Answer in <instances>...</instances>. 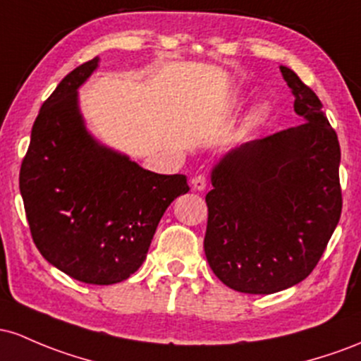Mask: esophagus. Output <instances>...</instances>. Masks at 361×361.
Here are the masks:
<instances>
[{"instance_id": "1", "label": "esophagus", "mask_w": 361, "mask_h": 361, "mask_svg": "<svg viewBox=\"0 0 361 361\" xmlns=\"http://www.w3.org/2000/svg\"><path fill=\"white\" fill-rule=\"evenodd\" d=\"M192 188L196 191H204L206 189V177L204 176H196L192 179Z\"/></svg>"}]
</instances>
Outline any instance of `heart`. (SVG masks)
<instances>
[{"label":"heart","instance_id":"obj_1","mask_svg":"<svg viewBox=\"0 0 361 361\" xmlns=\"http://www.w3.org/2000/svg\"><path fill=\"white\" fill-rule=\"evenodd\" d=\"M233 104L235 105L240 104V99H235ZM266 114H268V112H266V107H262V105H256V107L249 112V117H247V119H249L250 124H259L264 121Z\"/></svg>","mask_w":361,"mask_h":361}]
</instances>
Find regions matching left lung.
<instances>
[{
	"mask_svg": "<svg viewBox=\"0 0 361 361\" xmlns=\"http://www.w3.org/2000/svg\"><path fill=\"white\" fill-rule=\"evenodd\" d=\"M279 70L305 123L225 153L206 194V259L242 293H276L305 279L341 216L338 135L319 97L290 68Z\"/></svg>",
	"mask_w": 361,
	"mask_h": 361,
	"instance_id": "1",
	"label": "left lung"
}]
</instances>
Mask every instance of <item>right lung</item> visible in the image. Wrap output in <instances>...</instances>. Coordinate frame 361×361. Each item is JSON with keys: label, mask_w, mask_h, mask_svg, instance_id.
<instances>
[{"label": "right lung", "mask_w": 361, "mask_h": 361, "mask_svg": "<svg viewBox=\"0 0 361 361\" xmlns=\"http://www.w3.org/2000/svg\"><path fill=\"white\" fill-rule=\"evenodd\" d=\"M99 61L75 68L40 107L20 192L47 262L88 285H114L140 269L165 209L189 185L182 173L145 170L88 133L78 88Z\"/></svg>", "instance_id": "add662e5"}]
</instances>
